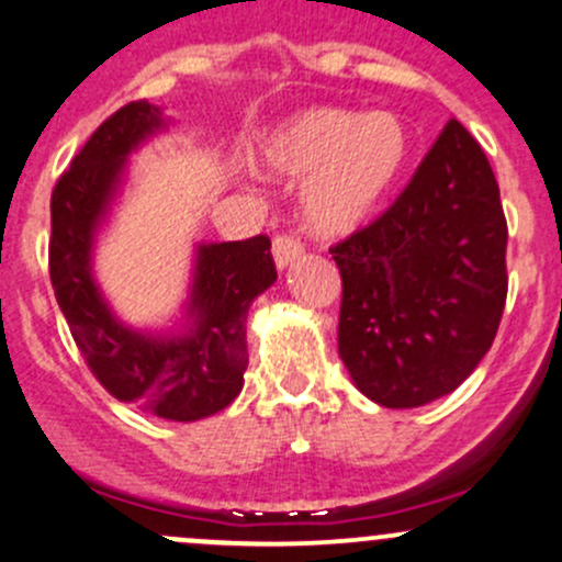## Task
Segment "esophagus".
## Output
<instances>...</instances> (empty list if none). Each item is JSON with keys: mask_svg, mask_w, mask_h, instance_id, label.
Masks as SVG:
<instances>
[{"mask_svg": "<svg viewBox=\"0 0 562 562\" xmlns=\"http://www.w3.org/2000/svg\"><path fill=\"white\" fill-rule=\"evenodd\" d=\"M303 255V244L294 235H276L273 238V262L276 268L283 270Z\"/></svg>", "mask_w": 562, "mask_h": 562, "instance_id": "obj_1", "label": "esophagus"}]
</instances>
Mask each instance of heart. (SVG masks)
Wrapping results in <instances>:
<instances>
[{
  "label": "heart",
  "instance_id": "b5f03b06",
  "mask_svg": "<svg viewBox=\"0 0 562 562\" xmlns=\"http://www.w3.org/2000/svg\"><path fill=\"white\" fill-rule=\"evenodd\" d=\"M409 158L400 114L307 106L259 136L255 162L273 179H305L300 209L311 233L346 238L383 209Z\"/></svg>",
  "mask_w": 562,
  "mask_h": 562
}]
</instances>
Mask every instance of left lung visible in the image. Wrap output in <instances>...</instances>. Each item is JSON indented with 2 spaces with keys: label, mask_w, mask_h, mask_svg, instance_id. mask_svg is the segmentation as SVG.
Instances as JSON below:
<instances>
[{
  "label": "left lung",
  "mask_w": 562,
  "mask_h": 562,
  "mask_svg": "<svg viewBox=\"0 0 562 562\" xmlns=\"http://www.w3.org/2000/svg\"><path fill=\"white\" fill-rule=\"evenodd\" d=\"M337 348L383 407L450 394L491 351L506 303V220L493 168L450 120L380 220L331 246Z\"/></svg>",
  "instance_id": "1"
}]
</instances>
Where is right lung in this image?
I'll list each match as a JSON object with an SVG mask.
<instances>
[{
    "instance_id": "right-lung-1",
    "label": "right lung",
    "mask_w": 562,
    "mask_h": 562,
    "mask_svg": "<svg viewBox=\"0 0 562 562\" xmlns=\"http://www.w3.org/2000/svg\"><path fill=\"white\" fill-rule=\"evenodd\" d=\"M168 131L160 106L131 101L95 128L50 198V281L90 372L117 402L166 420L209 418L244 389L246 313L273 286L270 238L198 244L182 327L125 324L93 276L99 231L128 177V158Z\"/></svg>"
}]
</instances>
